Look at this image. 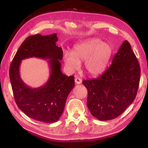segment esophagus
<instances>
[{
	"label": "esophagus",
	"instance_id": "esophagus-1",
	"mask_svg": "<svg viewBox=\"0 0 148 148\" xmlns=\"http://www.w3.org/2000/svg\"><path fill=\"white\" fill-rule=\"evenodd\" d=\"M82 82V80L81 79H80L79 77H76V79H75V83H76L77 84H79Z\"/></svg>",
	"mask_w": 148,
	"mask_h": 148
}]
</instances>
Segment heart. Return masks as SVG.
<instances>
[{
    "label": "heart",
    "mask_w": 148,
    "mask_h": 148,
    "mask_svg": "<svg viewBox=\"0 0 148 148\" xmlns=\"http://www.w3.org/2000/svg\"><path fill=\"white\" fill-rule=\"evenodd\" d=\"M110 44L97 38L88 39L74 46L71 53L65 52L63 60L66 68L71 72L79 68L84 62V69L88 74L96 76L104 71L112 55Z\"/></svg>",
    "instance_id": "b5f03b06"
}]
</instances>
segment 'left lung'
Instances as JSON below:
<instances>
[{
  "label": "left lung",
  "mask_w": 148,
  "mask_h": 148,
  "mask_svg": "<svg viewBox=\"0 0 148 148\" xmlns=\"http://www.w3.org/2000/svg\"><path fill=\"white\" fill-rule=\"evenodd\" d=\"M140 76V65L130 43L124 40L110 67L92 79L83 81L88 90L87 107L100 121L121 115L136 98Z\"/></svg>",
  "instance_id": "obj_1"
}]
</instances>
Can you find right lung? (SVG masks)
<instances>
[{
    "mask_svg": "<svg viewBox=\"0 0 148 148\" xmlns=\"http://www.w3.org/2000/svg\"><path fill=\"white\" fill-rule=\"evenodd\" d=\"M56 34H36L28 37L21 44L9 69L12 90L16 103L29 118L43 123L57 121L62 114L69 93L74 86V77H68L61 71L63 51L56 42ZM31 57L48 59L50 75L43 86L33 89L21 79V60Z\"/></svg>",
    "mask_w": 148,
    "mask_h": 148,
    "instance_id": "add662e5",
    "label": "right lung"
}]
</instances>
